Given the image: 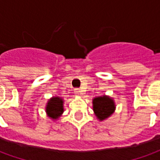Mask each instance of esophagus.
<instances>
[{"mask_svg":"<svg viewBox=\"0 0 160 160\" xmlns=\"http://www.w3.org/2000/svg\"><path fill=\"white\" fill-rule=\"evenodd\" d=\"M74 94L76 95V96H80V95H81V91L80 90V89H74Z\"/></svg>","mask_w":160,"mask_h":160,"instance_id":"esophagus-1","label":"esophagus"}]
</instances>
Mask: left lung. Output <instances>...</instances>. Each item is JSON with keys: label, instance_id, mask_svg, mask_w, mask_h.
<instances>
[{"label": "left lung", "instance_id": "1", "mask_svg": "<svg viewBox=\"0 0 160 160\" xmlns=\"http://www.w3.org/2000/svg\"><path fill=\"white\" fill-rule=\"evenodd\" d=\"M92 110L97 119L102 122L113 114L116 110L114 99L107 95H102L92 99Z\"/></svg>", "mask_w": 160, "mask_h": 160}]
</instances>
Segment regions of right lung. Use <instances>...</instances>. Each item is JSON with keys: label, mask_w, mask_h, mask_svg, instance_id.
<instances>
[{"label": "right lung", "mask_w": 160, "mask_h": 160, "mask_svg": "<svg viewBox=\"0 0 160 160\" xmlns=\"http://www.w3.org/2000/svg\"><path fill=\"white\" fill-rule=\"evenodd\" d=\"M64 100L61 97H52L46 104L45 111L48 117L52 120H57L64 112Z\"/></svg>", "instance_id": "1"}]
</instances>
